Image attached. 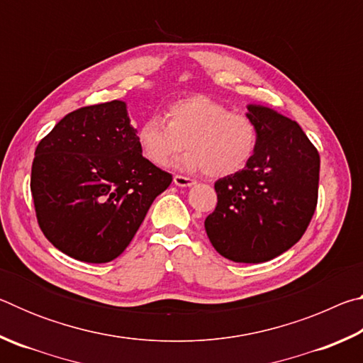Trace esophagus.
I'll return each instance as SVG.
<instances>
[{
    "instance_id": "34e87169",
    "label": "esophagus",
    "mask_w": 363,
    "mask_h": 363,
    "mask_svg": "<svg viewBox=\"0 0 363 363\" xmlns=\"http://www.w3.org/2000/svg\"><path fill=\"white\" fill-rule=\"evenodd\" d=\"M174 184L177 187H190V186H194L195 181L190 179V177H186V176H174Z\"/></svg>"
}]
</instances>
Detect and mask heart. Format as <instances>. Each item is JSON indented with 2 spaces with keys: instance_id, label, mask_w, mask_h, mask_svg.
<instances>
[{
  "instance_id": "1",
  "label": "heart",
  "mask_w": 363,
  "mask_h": 363,
  "mask_svg": "<svg viewBox=\"0 0 363 363\" xmlns=\"http://www.w3.org/2000/svg\"><path fill=\"white\" fill-rule=\"evenodd\" d=\"M139 150L155 167H167L184 147L190 149L176 167L224 177L242 171L255 157L259 133L251 116L230 112L208 96L171 102L167 120L149 115L136 133Z\"/></svg>"
}]
</instances>
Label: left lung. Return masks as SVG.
I'll use <instances>...</instances> for the list:
<instances>
[{
  "label": "left lung",
  "mask_w": 363,
  "mask_h": 363,
  "mask_svg": "<svg viewBox=\"0 0 363 363\" xmlns=\"http://www.w3.org/2000/svg\"><path fill=\"white\" fill-rule=\"evenodd\" d=\"M247 108L259 133L256 153L214 184L218 205L205 230L227 259L257 264L303 237L317 206L320 157L296 121L259 104Z\"/></svg>",
  "instance_id": "8db88e82"
}]
</instances>
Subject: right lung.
<instances>
[{
	"label": "right lung",
	"mask_w": 363,
	"mask_h": 363,
	"mask_svg": "<svg viewBox=\"0 0 363 363\" xmlns=\"http://www.w3.org/2000/svg\"><path fill=\"white\" fill-rule=\"evenodd\" d=\"M126 102L65 115L35 150L32 189L43 233L83 262L118 257L173 176L143 157Z\"/></svg>",
	"instance_id": "add662e5"
}]
</instances>
